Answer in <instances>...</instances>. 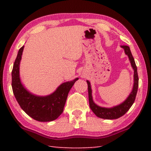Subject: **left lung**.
<instances>
[{"mask_svg":"<svg viewBox=\"0 0 151 151\" xmlns=\"http://www.w3.org/2000/svg\"><path fill=\"white\" fill-rule=\"evenodd\" d=\"M121 47L124 48V52L126 53V55H128V57H129L131 65L134 69V73L133 88H132L131 94H130L124 103L119 104L118 106H114L113 108H103V107L97 106L95 103H94L93 98H92V91L90 82L88 81H86L88 85L89 106H90V108L93 111V112L95 114V115L99 117V118L104 119H116L120 118V117L123 116L129 111L132 105V104L134 103L135 99H136L138 87H139V76H138L136 64H135L134 59L133 57H132L130 48L126 45H122L121 46Z\"/></svg>","mask_w":151,"mask_h":151,"instance_id":"obj_1","label":"left lung"}]
</instances>
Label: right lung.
Listing matches in <instances>:
<instances>
[{"mask_svg": "<svg viewBox=\"0 0 151 151\" xmlns=\"http://www.w3.org/2000/svg\"><path fill=\"white\" fill-rule=\"evenodd\" d=\"M24 46L20 48L12 70V88L14 95L21 109L29 116L39 122L54 121L63 112L68 94L75 82L64 83L52 94L47 96L33 95L21 84L19 77V65Z\"/></svg>", "mask_w": 151, "mask_h": 151, "instance_id": "add662e5", "label": "right lung"}]
</instances>
